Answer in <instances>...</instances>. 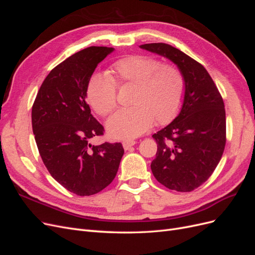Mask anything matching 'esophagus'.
<instances>
[{
	"instance_id": "obj_1",
	"label": "esophagus",
	"mask_w": 255,
	"mask_h": 255,
	"mask_svg": "<svg viewBox=\"0 0 255 255\" xmlns=\"http://www.w3.org/2000/svg\"><path fill=\"white\" fill-rule=\"evenodd\" d=\"M136 143V141L135 140H126V141H123V148H125V150H128L130 146H133L134 144Z\"/></svg>"
}]
</instances>
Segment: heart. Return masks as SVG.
Segmentation results:
<instances>
[{
    "instance_id": "obj_1",
    "label": "heart",
    "mask_w": 255,
    "mask_h": 255,
    "mask_svg": "<svg viewBox=\"0 0 255 255\" xmlns=\"http://www.w3.org/2000/svg\"><path fill=\"white\" fill-rule=\"evenodd\" d=\"M132 85L128 109L120 110L107 122L116 139H133L148 130L153 122L167 125L175 118L184 100L185 79L173 64L134 54L119 58L106 73H95L87 83L88 102L100 116L117 107V86Z\"/></svg>"
}]
</instances>
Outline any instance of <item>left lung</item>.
<instances>
[{"mask_svg": "<svg viewBox=\"0 0 255 255\" xmlns=\"http://www.w3.org/2000/svg\"><path fill=\"white\" fill-rule=\"evenodd\" d=\"M140 48L169 58L184 75L186 87L179 116L152 136L157 152L151 170L167 188L191 191L208 180L225 151V103L211 75L194 58L161 42Z\"/></svg>", "mask_w": 255, "mask_h": 255, "instance_id": "left-lung-1", "label": "left lung"}]
</instances>
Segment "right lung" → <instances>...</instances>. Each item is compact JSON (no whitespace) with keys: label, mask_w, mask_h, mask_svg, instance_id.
<instances>
[{"label":"right lung","mask_w":255,"mask_h":255,"mask_svg":"<svg viewBox=\"0 0 255 255\" xmlns=\"http://www.w3.org/2000/svg\"><path fill=\"white\" fill-rule=\"evenodd\" d=\"M113 51L89 47L68 57L48 74L32 107L33 132L44 166L61 186L82 197L109 186L125 153L120 142H89L102 136L104 128L86 102L87 83Z\"/></svg>","instance_id":"1"}]
</instances>
